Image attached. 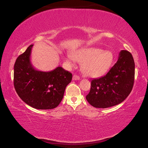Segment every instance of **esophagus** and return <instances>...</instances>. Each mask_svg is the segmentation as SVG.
<instances>
[{
    "label": "esophagus",
    "mask_w": 148,
    "mask_h": 148,
    "mask_svg": "<svg viewBox=\"0 0 148 148\" xmlns=\"http://www.w3.org/2000/svg\"><path fill=\"white\" fill-rule=\"evenodd\" d=\"M80 79V77L79 76H77V75H74L73 77H72V79L73 80H79Z\"/></svg>",
    "instance_id": "1"
}]
</instances>
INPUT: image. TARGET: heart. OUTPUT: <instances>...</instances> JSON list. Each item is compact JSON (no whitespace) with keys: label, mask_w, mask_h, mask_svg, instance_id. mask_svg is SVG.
Here are the masks:
<instances>
[{"label":"heart","mask_w":148,"mask_h":148,"mask_svg":"<svg viewBox=\"0 0 148 148\" xmlns=\"http://www.w3.org/2000/svg\"><path fill=\"white\" fill-rule=\"evenodd\" d=\"M76 61L82 64V71L90 77H98L108 71L113 61V54L97 47H87L75 52L74 56L69 55L68 62L74 66Z\"/></svg>","instance_id":"heart-1"}]
</instances>
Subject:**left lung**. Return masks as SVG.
<instances>
[{
    "label": "left lung",
    "instance_id": "1",
    "mask_svg": "<svg viewBox=\"0 0 148 148\" xmlns=\"http://www.w3.org/2000/svg\"><path fill=\"white\" fill-rule=\"evenodd\" d=\"M134 69L132 54L127 50H121L116 64L108 72L101 77L92 79L87 101L91 106L99 108L121 103L133 87Z\"/></svg>",
    "mask_w": 148,
    "mask_h": 148
}]
</instances>
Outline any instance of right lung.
<instances>
[{"mask_svg": "<svg viewBox=\"0 0 148 148\" xmlns=\"http://www.w3.org/2000/svg\"><path fill=\"white\" fill-rule=\"evenodd\" d=\"M32 46L27 47L15 62V89L22 101L30 106L39 110L53 109L61 102L72 75L61 66L49 72L35 69L30 59Z\"/></svg>", "mask_w": 148, "mask_h": 148, "instance_id": "right-lung-1", "label": "right lung"}]
</instances>
